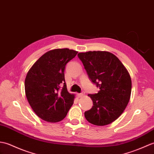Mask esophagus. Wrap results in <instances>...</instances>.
<instances>
[{
  "mask_svg": "<svg viewBox=\"0 0 154 154\" xmlns=\"http://www.w3.org/2000/svg\"><path fill=\"white\" fill-rule=\"evenodd\" d=\"M78 97H82L84 96V93H83V92H82V93L78 94Z\"/></svg>",
  "mask_w": 154,
  "mask_h": 154,
  "instance_id": "obj_1",
  "label": "esophagus"
}]
</instances>
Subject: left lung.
Instances as JSON below:
<instances>
[{
  "label": "left lung",
  "instance_id": "1",
  "mask_svg": "<svg viewBox=\"0 0 154 154\" xmlns=\"http://www.w3.org/2000/svg\"><path fill=\"white\" fill-rule=\"evenodd\" d=\"M78 56L91 82L100 90L97 94H88L93 106L84 112L85 117L96 126L111 124L129 102L132 82L128 72L115 54L107 51H88Z\"/></svg>",
  "mask_w": 154,
  "mask_h": 154
}]
</instances>
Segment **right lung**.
<instances>
[{"mask_svg": "<svg viewBox=\"0 0 154 154\" xmlns=\"http://www.w3.org/2000/svg\"><path fill=\"white\" fill-rule=\"evenodd\" d=\"M77 53L78 51L66 48L49 51L33 64L27 74V100L43 120L50 122L62 121L73 105L74 95L68 93L64 72L66 64Z\"/></svg>", "mask_w": 154, "mask_h": 154, "instance_id": "1", "label": "right lung"}]
</instances>
